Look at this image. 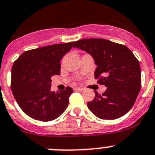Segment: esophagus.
Returning a JSON list of instances; mask_svg holds the SVG:
<instances>
[{
  "mask_svg": "<svg viewBox=\"0 0 155 155\" xmlns=\"http://www.w3.org/2000/svg\"><path fill=\"white\" fill-rule=\"evenodd\" d=\"M75 91H84V88H81V87H76L75 88Z\"/></svg>",
  "mask_w": 155,
  "mask_h": 155,
  "instance_id": "34e87169",
  "label": "esophagus"
}]
</instances>
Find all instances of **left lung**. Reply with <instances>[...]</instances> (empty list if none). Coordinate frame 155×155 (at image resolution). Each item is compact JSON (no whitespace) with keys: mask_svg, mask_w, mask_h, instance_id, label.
I'll list each match as a JSON object with an SVG mask.
<instances>
[{"mask_svg":"<svg viewBox=\"0 0 155 155\" xmlns=\"http://www.w3.org/2000/svg\"><path fill=\"white\" fill-rule=\"evenodd\" d=\"M91 54L97 65L94 78L104 84L102 94L95 97L87 107L97 117L114 120L124 116L136 102L141 88L139 61L127 46L102 38H85L75 41L74 48Z\"/></svg>","mask_w":155,"mask_h":155,"instance_id":"8db88e82","label":"left lung"}]
</instances>
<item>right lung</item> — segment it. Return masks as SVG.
Returning a JSON list of instances; mask_svg holds the SVG:
<instances>
[{"instance_id":"add662e5","label":"right lung","mask_w":155,"mask_h":155,"mask_svg":"<svg viewBox=\"0 0 155 155\" xmlns=\"http://www.w3.org/2000/svg\"><path fill=\"white\" fill-rule=\"evenodd\" d=\"M74 41L55 44L23 53L12 68L11 89L19 107L27 116L50 121L65 111L73 92L51 91V77L60 75L61 61L73 46Z\"/></svg>"}]
</instances>
